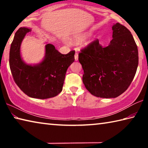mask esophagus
I'll use <instances>...</instances> for the list:
<instances>
[{
    "mask_svg": "<svg viewBox=\"0 0 148 148\" xmlns=\"http://www.w3.org/2000/svg\"><path fill=\"white\" fill-rule=\"evenodd\" d=\"M74 58H75V61H77L78 60V53L76 52V53H75V56H74Z\"/></svg>",
    "mask_w": 148,
    "mask_h": 148,
    "instance_id": "obj_1",
    "label": "esophagus"
}]
</instances>
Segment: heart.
I'll return each instance as SVG.
<instances>
[{
    "label": "heart",
    "mask_w": 148,
    "mask_h": 148,
    "mask_svg": "<svg viewBox=\"0 0 148 148\" xmlns=\"http://www.w3.org/2000/svg\"><path fill=\"white\" fill-rule=\"evenodd\" d=\"M88 34L87 33H83V34H79L76 35V36L74 37V38L72 39L74 41L76 42H81L84 40V39H86L87 36H88Z\"/></svg>",
    "instance_id": "1"
}]
</instances>
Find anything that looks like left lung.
Returning <instances> with one entry per match:
<instances>
[{
    "mask_svg": "<svg viewBox=\"0 0 148 148\" xmlns=\"http://www.w3.org/2000/svg\"><path fill=\"white\" fill-rule=\"evenodd\" d=\"M112 30L113 39L108 46L102 47L96 40L78 55L85 87L101 98H116L126 91L138 64V47L131 32L119 23Z\"/></svg>",
    "mask_w": 148,
    "mask_h": 148,
    "instance_id": "1",
    "label": "left lung"
}]
</instances>
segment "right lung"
Segmentation results:
<instances>
[{
	"label": "right lung",
	"instance_id": "right-lung-1",
	"mask_svg": "<svg viewBox=\"0 0 148 148\" xmlns=\"http://www.w3.org/2000/svg\"><path fill=\"white\" fill-rule=\"evenodd\" d=\"M31 29L21 27L15 34L10 50V68L17 86L27 96L46 99L62 91L67 69L74 61V51L61 54L51 44L46 45L43 61L36 65L27 64L21 59L20 47Z\"/></svg>",
	"mask_w": 148,
	"mask_h": 148
}]
</instances>
